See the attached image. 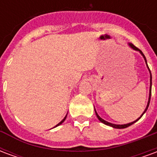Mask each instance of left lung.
<instances>
[{"mask_svg":"<svg viewBox=\"0 0 157 157\" xmlns=\"http://www.w3.org/2000/svg\"><path fill=\"white\" fill-rule=\"evenodd\" d=\"M128 45H129V46H130V47H131V48H133V49H135V50H137V51H139V52H140V54H141L142 56H143V57H144V59H145L146 65H147V62H146V59H145V55H144V54L142 53L141 50H140V49H139V48H137V47H135V45L132 44H128ZM147 67H148V65H147ZM148 69H149V67H148ZM149 71H150V69H149ZM150 74H151V86H150V95H149V101H148V103H147V106H146V109H145V111H144V113H142V115L140 116V118H137V119H136L135 121L131 122V123H128V124H111V123H109V122H107V121H106V120H104V119H102V118H101V117H100V116H99L98 114V113L96 112V110H95L96 115H97V117H98V118L99 120L102 122V123H103L104 124L109 125V126H111V127H113V128H127V127H128V126H130V125H132V124H135V123L136 121H138L139 119H140V118H141L142 116H143V114H144V113H145L146 112V110H147V109H148V107H149V104H150V101H151V79H152L151 71H150Z\"/></svg>","mask_w":157,"mask_h":157,"instance_id":"left-lung-1","label":"left lung"}]
</instances>
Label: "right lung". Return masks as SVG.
Segmentation results:
<instances>
[{"instance_id": "obj_1", "label": "right lung", "mask_w": 157, "mask_h": 157, "mask_svg": "<svg viewBox=\"0 0 157 157\" xmlns=\"http://www.w3.org/2000/svg\"><path fill=\"white\" fill-rule=\"evenodd\" d=\"M66 116H67V115H66ZM66 116H65V118H64V119H63V120H61V121H60V122H59V123L58 124L55 125V127H57V126H59V124H61L62 123H63V122H64V121H65V118H66Z\"/></svg>"}]
</instances>
